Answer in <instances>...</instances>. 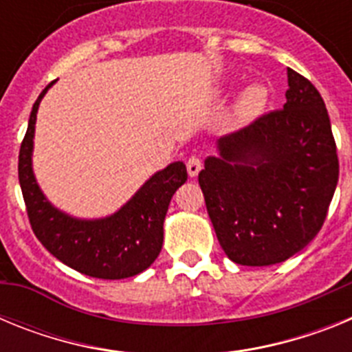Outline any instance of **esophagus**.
<instances>
[{"instance_id": "1", "label": "esophagus", "mask_w": 352, "mask_h": 352, "mask_svg": "<svg viewBox=\"0 0 352 352\" xmlns=\"http://www.w3.org/2000/svg\"><path fill=\"white\" fill-rule=\"evenodd\" d=\"M201 167H203V162L199 160L197 157H188V160H186V170H188V176H190V178H195V176H197Z\"/></svg>"}]
</instances>
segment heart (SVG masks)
Here are the masks:
<instances>
[{"label":"heart","mask_w":352,"mask_h":352,"mask_svg":"<svg viewBox=\"0 0 352 352\" xmlns=\"http://www.w3.org/2000/svg\"><path fill=\"white\" fill-rule=\"evenodd\" d=\"M268 104V89L263 84H254L248 86L239 98V113L241 116L250 118L263 113V109Z\"/></svg>","instance_id":"b5f03b06"}]
</instances>
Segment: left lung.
Segmentation results:
<instances>
[{
	"instance_id": "obj_1",
	"label": "left lung",
	"mask_w": 352,
	"mask_h": 352,
	"mask_svg": "<svg viewBox=\"0 0 352 352\" xmlns=\"http://www.w3.org/2000/svg\"><path fill=\"white\" fill-rule=\"evenodd\" d=\"M287 102L219 141L199 173L220 247L243 266L282 263L321 231L338 182L324 100L287 68Z\"/></svg>"
}]
</instances>
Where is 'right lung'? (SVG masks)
Segmentation results:
<instances>
[{
	"label": "right lung",
	"instance_id": "obj_1",
	"mask_svg": "<svg viewBox=\"0 0 352 352\" xmlns=\"http://www.w3.org/2000/svg\"><path fill=\"white\" fill-rule=\"evenodd\" d=\"M30 114L26 135L19 149V183L23 190L31 229L40 243L56 259L95 278L120 280L149 268L162 250L164 219L170 197L186 182V167L174 162L142 185L113 217L102 220H77L61 213L43 197L31 170V149L40 100Z\"/></svg>",
	"mask_w": 352,
	"mask_h": 352
}]
</instances>
